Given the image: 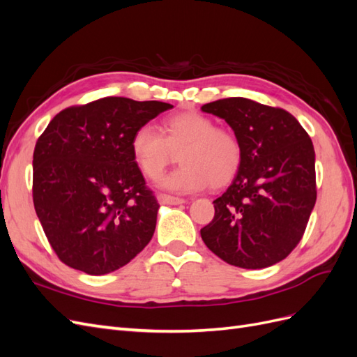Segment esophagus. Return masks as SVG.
Here are the masks:
<instances>
[{
  "mask_svg": "<svg viewBox=\"0 0 357 357\" xmlns=\"http://www.w3.org/2000/svg\"><path fill=\"white\" fill-rule=\"evenodd\" d=\"M158 201H159V204H168V205H178V204L185 202V199L183 198L171 197V195H167V193H160V195H158Z\"/></svg>",
  "mask_w": 357,
  "mask_h": 357,
  "instance_id": "34e87169",
  "label": "esophagus"
}]
</instances>
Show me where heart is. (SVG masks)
Masks as SVG:
<instances>
[{"label":"heart","instance_id":"heart-1","mask_svg":"<svg viewBox=\"0 0 357 357\" xmlns=\"http://www.w3.org/2000/svg\"><path fill=\"white\" fill-rule=\"evenodd\" d=\"M162 134L152 125L138 126L131 137V153L143 174L156 180L178 153L181 165L160 180L164 189L189 193L220 186L238 171L243 160L240 138L231 129L215 126L201 113H180L165 119Z\"/></svg>","mask_w":357,"mask_h":357}]
</instances>
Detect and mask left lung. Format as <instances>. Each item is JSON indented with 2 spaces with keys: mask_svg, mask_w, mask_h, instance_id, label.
Returning a JSON list of instances; mask_svg holds the SVG:
<instances>
[{
  "mask_svg": "<svg viewBox=\"0 0 357 357\" xmlns=\"http://www.w3.org/2000/svg\"><path fill=\"white\" fill-rule=\"evenodd\" d=\"M201 110L225 119L243 146L231 186L214 199L202 241L229 265L261 269L283 261L305 232L314 208L316 155L289 112L247 98H225Z\"/></svg>",
  "mask_w": 357,
  "mask_h": 357,
  "instance_id": "left-lung-1",
  "label": "left lung"
}]
</instances>
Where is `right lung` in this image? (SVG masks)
I'll list each match as a JSON object with an SVG mask.
<instances>
[{"label":"right lung","instance_id":"1","mask_svg":"<svg viewBox=\"0 0 357 357\" xmlns=\"http://www.w3.org/2000/svg\"><path fill=\"white\" fill-rule=\"evenodd\" d=\"M169 109L160 101L107 96L62 110L40 135L32 199L63 264L104 275L152 240L159 204L135 165L131 137Z\"/></svg>","mask_w":357,"mask_h":357}]
</instances>
